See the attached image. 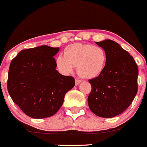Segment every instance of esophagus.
Wrapping results in <instances>:
<instances>
[{"instance_id": "esophagus-1", "label": "esophagus", "mask_w": 147, "mask_h": 147, "mask_svg": "<svg viewBox=\"0 0 147 147\" xmlns=\"http://www.w3.org/2000/svg\"><path fill=\"white\" fill-rule=\"evenodd\" d=\"M81 79H79V78H76V80H75V84H76V85H78V84H80V83L81 82Z\"/></svg>"}]
</instances>
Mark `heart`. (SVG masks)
<instances>
[{
  "instance_id": "1",
  "label": "heart",
  "mask_w": 147,
  "mask_h": 147,
  "mask_svg": "<svg viewBox=\"0 0 147 147\" xmlns=\"http://www.w3.org/2000/svg\"><path fill=\"white\" fill-rule=\"evenodd\" d=\"M107 62V53L102 47L77 43L65 48L63 56L56 59V66L60 73L66 75L71 74L76 66L83 78H94L102 73Z\"/></svg>"
}]
</instances>
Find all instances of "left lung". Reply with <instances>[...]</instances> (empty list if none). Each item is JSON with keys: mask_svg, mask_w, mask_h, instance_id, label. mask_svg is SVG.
<instances>
[{"mask_svg": "<svg viewBox=\"0 0 147 147\" xmlns=\"http://www.w3.org/2000/svg\"><path fill=\"white\" fill-rule=\"evenodd\" d=\"M96 43L105 50L107 62L102 73L88 80V107L98 117L111 118L123 113L136 96L139 71L134 58L115 41Z\"/></svg>", "mask_w": 147, "mask_h": 147, "instance_id": "left-lung-1", "label": "left lung"}]
</instances>
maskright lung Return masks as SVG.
<instances>
[{
    "mask_svg": "<svg viewBox=\"0 0 147 147\" xmlns=\"http://www.w3.org/2000/svg\"><path fill=\"white\" fill-rule=\"evenodd\" d=\"M59 48L41 46L22 50L11 61L7 88L13 101L28 117L54 115L65 94L75 85L74 78L56 70L53 56Z\"/></svg>",
    "mask_w": 147,
    "mask_h": 147,
    "instance_id": "1",
    "label": "right lung"
}]
</instances>
